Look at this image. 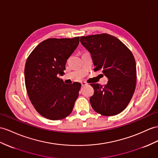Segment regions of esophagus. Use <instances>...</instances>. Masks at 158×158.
<instances>
[{"instance_id": "34e87169", "label": "esophagus", "mask_w": 158, "mask_h": 158, "mask_svg": "<svg viewBox=\"0 0 158 158\" xmlns=\"http://www.w3.org/2000/svg\"><path fill=\"white\" fill-rule=\"evenodd\" d=\"M81 84H82V86H86V85H88V83H87L86 82H84V81H83V82H81Z\"/></svg>"}]
</instances>
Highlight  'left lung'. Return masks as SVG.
Wrapping results in <instances>:
<instances>
[{
    "label": "left lung",
    "instance_id": "left-lung-1",
    "mask_svg": "<svg viewBox=\"0 0 158 158\" xmlns=\"http://www.w3.org/2000/svg\"><path fill=\"white\" fill-rule=\"evenodd\" d=\"M82 45L90 53L94 71L101 72L109 81L105 86L91 84L94 94L90 98L96 112L114 116L130 102L136 86V63L130 49L117 37L106 33L80 37Z\"/></svg>",
    "mask_w": 158,
    "mask_h": 158
}]
</instances>
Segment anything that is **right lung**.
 Listing matches in <instances>:
<instances>
[{"label":"right lung","mask_w":158,"mask_h":158,"mask_svg":"<svg viewBox=\"0 0 158 158\" xmlns=\"http://www.w3.org/2000/svg\"><path fill=\"white\" fill-rule=\"evenodd\" d=\"M79 37L51 38L35 48L27 59L25 82L34 108L42 117L60 120L70 114L79 94L81 84H66L62 75L66 64L79 44Z\"/></svg>","instance_id":"add662e5"}]
</instances>
